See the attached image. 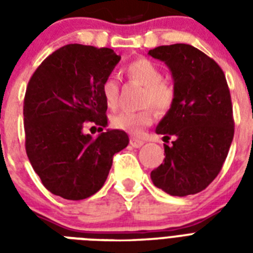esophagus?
Wrapping results in <instances>:
<instances>
[{"label":"esophagus","mask_w":253,"mask_h":253,"mask_svg":"<svg viewBox=\"0 0 253 253\" xmlns=\"http://www.w3.org/2000/svg\"><path fill=\"white\" fill-rule=\"evenodd\" d=\"M143 144H144V140H142V139H138V138L130 139V146L134 147V148H140Z\"/></svg>","instance_id":"esophagus-1"}]
</instances>
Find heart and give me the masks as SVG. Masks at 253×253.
Instances as JSON below:
<instances>
[{
	"label": "heart",
	"mask_w": 253,
	"mask_h": 253,
	"mask_svg": "<svg viewBox=\"0 0 253 253\" xmlns=\"http://www.w3.org/2000/svg\"><path fill=\"white\" fill-rule=\"evenodd\" d=\"M126 76L132 83L144 86L142 103L152 105L159 113H166L172 107L176 97L174 87L163 79V71L148 59H136L125 68ZM102 98L109 109H115L119 101V84L114 77H107L101 85ZM155 113L147 106L138 111H119L111 117V125L131 135H140L143 128L152 125Z\"/></svg>",
	"instance_id": "1"
}]
</instances>
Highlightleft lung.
Listing matches in <instances>:
<instances>
[{"label":"left lung","instance_id":"8db88e82","mask_svg":"<svg viewBox=\"0 0 253 253\" xmlns=\"http://www.w3.org/2000/svg\"><path fill=\"white\" fill-rule=\"evenodd\" d=\"M148 55L164 61L173 77L174 102L156 127L164 163L151 172L155 186L170 196L202 192L220 172L234 138L231 95L223 71L190 44L160 45Z\"/></svg>","mask_w":253,"mask_h":253}]
</instances>
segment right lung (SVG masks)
<instances>
[{
  "label": "right lung",
  "instance_id": "obj_1",
  "mask_svg": "<svg viewBox=\"0 0 253 253\" xmlns=\"http://www.w3.org/2000/svg\"><path fill=\"white\" fill-rule=\"evenodd\" d=\"M121 56L110 48L67 44L52 52L31 76L23 103L26 152L45 189L79 201L102 188L113 156L126 148L122 130L93 138L85 122L107 126L101 85Z\"/></svg>",
  "mask_w": 253,
  "mask_h": 253
}]
</instances>
